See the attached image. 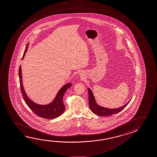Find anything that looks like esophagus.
<instances>
[{
    "instance_id": "34e87169",
    "label": "esophagus",
    "mask_w": 157,
    "mask_h": 157,
    "mask_svg": "<svg viewBox=\"0 0 157 157\" xmlns=\"http://www.w3.org/2000/svg\"><path fill=\"white\" fill-rule=\"evenodd\" d=\"M81 75V76H82V74H81V75Z\"/></svg>"
}]
</instances>
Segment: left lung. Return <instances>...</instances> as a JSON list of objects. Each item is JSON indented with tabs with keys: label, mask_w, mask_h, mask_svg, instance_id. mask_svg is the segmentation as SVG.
<instances>
[{
	"label": "left lung",
	"mask_w": 157,
	"mask_h": 157,
	"mask_svg": "<svg viewBox=\"0 0 157 157\" xmlns=\"http://www.w3.org/2000/svg\"><path fill=\"white\" fill-rule=\"evenodd\" d=\"M88 93H89V105L91 111L93 112V113H95V114L99 116H110L116 114V113L120 112L122 111L124 108L126 107V105H128L129 102L126 103L125 105L123 107H121L120 108H116V109H109V108H104L102 107H101L100 105H98L96 102L95 100V98L93 95L92 91L90 90L89 88L87 89Z\"/></svg>",
	"instance_id": "1"
}]
</instances>
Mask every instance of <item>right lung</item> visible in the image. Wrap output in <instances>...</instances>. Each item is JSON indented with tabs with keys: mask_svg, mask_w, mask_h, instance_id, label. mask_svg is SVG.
Wrapping results in <instances>:
<instances>
[{
	"mask_svg": "<svg viewBox=\"0 0 157 157\" xmlns=\"http://www.w3.org/2000/svg\"><path fill=\"white\" fill-rule=\"evenodd\" d=\"M28 45L29 44H27L26 46V49L24 52L22 59H23V57L25 55L27 50ZM18 75H19V79H20L21 94L23 96V99L26 104L30 108L31 110L33 112V113L36 114V116H39L43 118L54 119L59 117L64 112L65 106L63 102V97L66 91L72 85L71 83H68L67 84H66L59 90L55 100L52 102V103H50L48 105H40L34 103L32 101L30 100L25 93V91L23 89L22 80L21 66L19 67Z\"/></svg>",
	"mask_w": 157,
	"mask_h": 157,
	"instance_id": "add662e5",
	"label": "right lung"
}]
</instances>
